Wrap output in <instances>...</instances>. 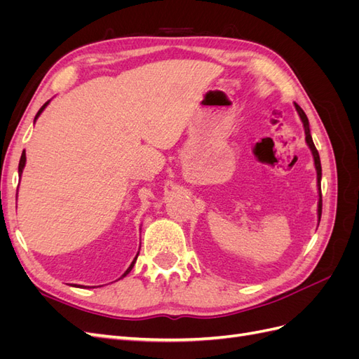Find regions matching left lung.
<instances>
[{
    "label": "left lung",
    "instance_id": "left-lung-1",
    "mask_svg": "<svg viewBox=\"0 0 359 359\" xmlns=\"http://www.w3.org/2000/svg\"><path fill=\"white\" fill-rule=\"evenodd\" d=\"M295 107L297 111L299 114V118L301 121L304 124V132H306V142L309 145V148L311 149V154H313V158H314V166H316V172H318V189H319V203H318V217H319V222H320V215H322V190H320V180H322V166H320V157H319V153L316 147H314L313 144V139H311V135H310V124H309V118L306 115V112H304L301 107L295 103Z\"/></svg>",
    "mask_w": 359,
    "mask_h": 359
}]
</instances>
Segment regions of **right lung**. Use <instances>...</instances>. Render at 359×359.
<instances>
[{"instance_id": "right-lung-1", "label": "right lung", "mask_w": 359, "mask_h": 359, "mask_svg": "<svg viewBox=\"0 0 359 359\" xmlns=\"http://www.w3.org/2000/svg\"><path fill=\"white\" fill-rule=\"evenodd\" d=\"M48 103H49V102H46L45 104H43V106L40 107V111L37 112V115H36V118H34V121H36V119L39 118V115H40V114L43 112V109H45V107L48 106ZM25 161H27V156H25V151H24V153H22V156H20V160H19V169H18V170H19V175H22V170H24V168H25ZM137 255H139V253H137ZM137 255H136V257L133 259V262H132V264H130V266L127 268V271H126V273H124V274L121 276V278H123V277H126V276H127V274L130 273V271H132V268H133V266H135V264H136V259H137ZM78 287H82V286H78Z\"/></svg>"}]
</instances>
